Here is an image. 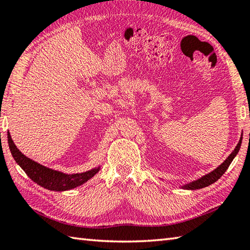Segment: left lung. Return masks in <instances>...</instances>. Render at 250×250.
Wrapping results in <instances>:
<instances>
[{"label":"left lung","mask_w":250,"mask_h":250,"mask_svg":"<svg viewBox=\"0 0 250 250\" xmlns=\"http://www.w3.org/2000/svg\"><path fill=\"white\" fill-rule=\"evenodd\" d=\"M242 139L243 136H241V139H239L238 144L236 145V147L234 148V150L232 151L231 154H229V157L223 161V163L214 169L211 172H209L207 174L203 175L202 178H199L195 181H192V182L187 183V184H183L181 185L180 188H182L183 189H199V188H206L209 187L210 184H212L218 181L220 178L222 177L223 173L226 172L227 169L229 168V166L231 165V163L233 161V159L236 157V155L238 153L239 148H241V145H242Z\"/></svg>","instance_id":"obj_1"}]
</instances>
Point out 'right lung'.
<instances>
[{"label":"right lung","instance_id":"add662e5","mask_svg":"<svg viewBox=\"0 0 250 250\" xmlns=\"http://www.w3.org/2000/svg\"><path fill=\"white\" fill-rule=\"evenodd\" d=\"M7 140L9 150H11L13 158L17 165H19V167L26 172L33 182L46 189L63 192V190L76 188L92 179L101 169V166H99V167L80 173H65L62 171L54 170L24 156L14 144L9 132L7 133Z\"/></svg>","mask_w":250,"mask_h":250}]
</instances>
